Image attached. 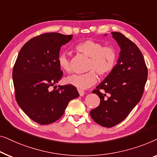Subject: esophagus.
<instances>
[{"label":"esophagus","mask_w":157,"mask_h":157,"mask_svg":"<svg viewBox=\"0 0 157 157\" xmlns=\"http://www.w3.org/2000/svg\"><path fill=\"white\" fill-rule=\"evenodd\" d=\"M78 92H79V96H83L84 94H85V92L83 91V90H78Z\"/></svg>","instance_id":"esophagus-1"}]
</instances>
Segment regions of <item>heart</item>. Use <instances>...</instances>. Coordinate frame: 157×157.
<instances>
[{
  "label": "heart",
  "instance_id": "b5f03b06",
  "mask_svg": "<svg viewBox=\"0 0 157 157\" xmlns=\"http://www.w3.org/2000/svg\"><path fill=\"white\" fill-rule=\"evenodd\" d=\"M75 49L90 57L87 67L90 71L84 74L72 75L66 79L67 84L78 89L85 90L94 85L98 80L96 72L100 77H105L115 67L117 54L115 48L111 45H104L100 41L86 39L77 43ZM57 63L65 72H71V65L67 53L63 52L59 55Z\"/></svg>",
  "mask_w": 157,
  "mask_h": 157
}]
</instances>
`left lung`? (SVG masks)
Masks as SVG:
<instances>
[{
    "instance_id": "8db88e82",
    "label": "left lung",
    "mask_w": 157,
    "mask_h": 157,
    "mask_svg": "<svg viewBox=\"0 0 157 157\" xmlns=\"http://www.w3.org/2000/svg\"><path fill=\"white\" fill-rule=\"evenodd\" d=\"M111 33L120 46V57L114 70L92 91L100 103L90 113L94 122L108 128L122 122L140 101L148 75L137 46L121 33Z\"/></svg>"
}]
</instances>
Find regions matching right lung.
Here are the masks:
<instances>
[{
	"mask_svg": "<svg viewBox=\"0 0 157 157\" xmlns=\"http://www.w3.org/2000/svg\"><path fill=\"white\" fill-rule=\"evenodd\" d=\"M72 36L46 33L33 37L22 47L13 66L15 100L23 111L40 124L59 120L69 101L79 96L76 87L69 84L50 90L63 75L57 57L61 46Z\"/></svg>",
	"mask_w": 157,
	"mask_h": 157,
	"instance_id": "obj_1",
	"label": "right lung"
}]
</instances>
